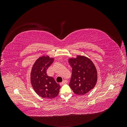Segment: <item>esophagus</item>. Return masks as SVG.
<instances>
[{
	"label": "esophagus",
	"instance_id": "34e87169",
	"mask_svg": "<svg viewBox=\"0 0 127 127\" xmlns=\"http://www.w3.org/2000/svg\"><path fill=\"white\" fill-rule=\"evenodd\" d=\"M67 83H68L67 80H64L62 83H60V85H64V84H67Z\"/></svg>",
	"mask_w": 127,
	"mask_h": 127
}]
</instances>
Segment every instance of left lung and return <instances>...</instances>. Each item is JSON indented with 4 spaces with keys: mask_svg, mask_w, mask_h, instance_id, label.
Masks as SVG:
<instances>
[{
    "mask_svg": "<svg viewBox=\"0 0 127 127\" xmlns=\"http://www.w3.org/2000/svg\"><path fill=\"white\" fill-rule=\"evenodd\" d=\"M72 68L69 86L77 95H84L93 90L97 80V71L93 61L84 56L68 58Z\"/></svg>",
    "mask_w": 127,
    "mask_h": 127,
    "instance_id": "1",
    "label": "left lung"
}]
</instances>
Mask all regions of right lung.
Segmentation results:
<instances>
[{
    "mask_svg": "<svg viewBox=\"0 0 127 127\" xmlns=\"http://www.w3.org/2000/svg\"><path fill=\"white\" fill-rule=\"evenodd\" d=\"M54 58L46 55L40 57L34 63L30 74V81L35 93L43 98H53L59 93L60 86L52 77L47 74V69Z\"/></svg>",
    "mask_w": 127,
    "mask_h": 127,
    "instance_id": "right-lung-1",
    "label": "right lung"
}]
</instances>
